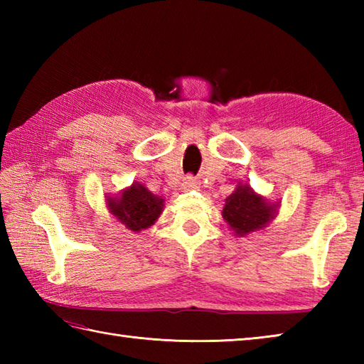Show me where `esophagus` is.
Wrapping results in <instances>:
<instances>
[{
  "label": "esophagus",
  "instance_id": "34e87169",
  "mask_svg": "<svg viewBox=\"0 0 364 364\" xmlns=\"http://www.w3.org/2000/svg\"><path fill=\"white\" fill-rule=\"evenodd\" d=\"M194 188H197L196 176H192V175L184 176L183 181H181V189L183 191H191V189H194Z\"/></svg>",
  "mask_w": 364,
  "mask_h": 364
}]
</instances>
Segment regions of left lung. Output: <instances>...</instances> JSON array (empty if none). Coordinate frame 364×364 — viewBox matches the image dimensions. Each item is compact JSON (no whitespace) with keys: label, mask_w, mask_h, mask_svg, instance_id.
<instances>
[{"label":"left lung","mask_w":364,"mask_h":364,"mask_svg":"<svg viewBox=\"0 0 364 364\" xmlns=\"http://www.w3.org/2000/svg\"><path fill=\"white\" fill-rule=\"evenodd\" d=\"M275 206L269 205L245 184V186H237L225 200L222 215L237 236H244L266 227V223L275 218Z\"/></svg>","instance_id":"8db88e82"}]
</instances>
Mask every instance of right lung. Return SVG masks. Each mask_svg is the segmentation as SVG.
I'll return each mask as SVG.
<instances>
[{
	"instance_id": "1",
	"label": "right lung",
	"mask_w": 364,
	"mask_h": 364,
	"mask_svg": "<svg viewBox=\"0 0 364 364\" xmlns=\"http://www.w3.org/2000/svg\"><path fill=\"white\" fill-rule=\"evenodd\" d=\"M162 198L139 183L123 191L120 197L107 200V208L125 227L133 231L149 228L162 213Z\"/></svg>"
}]
</instances>
